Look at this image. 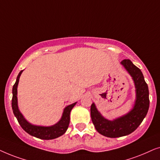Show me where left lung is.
Here are the masks:
<instances>
[{"label": "left lung", "mask_w": 160, "mask_h": 160, "mask_svg": "<svg viewBox=\"0 0 160 160\" xmlns=\"http://www.w3.org/2000/svg\"><path fill=\"white\" fill-rule=\"evenodd\" d=\"M121 64L134 80L136 88V101L134 108L127 115L113 121H109L102 117L94 103L92 104L90 108L92 121L96 130L108 138H119L132 133L143 122L149 108L148 85L141 71L130 60H122Z\"/></svg>", "instance_id": "left-lung-1"}]
</instances>
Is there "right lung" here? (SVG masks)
<instances>
[{
  "label": "right lung",
  "mask_w": 160,
  "mask_h": 160,
  "mask_svg": "<svg viewBox=\"0 0 160 160\" xmlns=\"http://www.w3.org/2000/svg\"><path fill=\"white\" fill-rule=\"evenodd\" d=\"M22 72V71L19 72L18 76H17L16 82H15L14 86H13V96L12 100L13 112H14V114L16 117L17 121H18L19 124H20L22 128L30 135H32V136L43 140H52L62 135L65 132V131L67 130L68 128L70 123V113H71V111L73 108V106H75L76 102L69 105L68 106H67L64 109L62 117L60 120V122H58L56 124H54V125L51 127H40L32 125V124L28 123L24 119L23 116L19 112L18 106H17V85H18L19 76L21 75Z\"/></svg>",
  "instance_id": "1"
}]
</instances>
